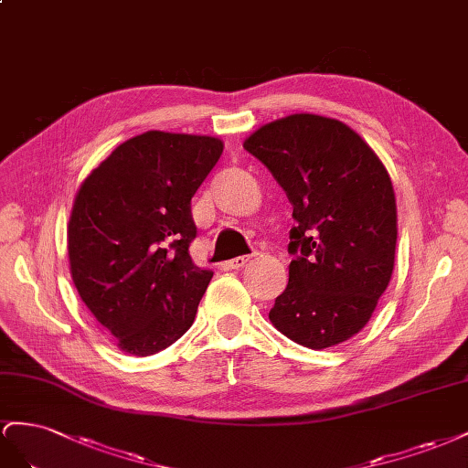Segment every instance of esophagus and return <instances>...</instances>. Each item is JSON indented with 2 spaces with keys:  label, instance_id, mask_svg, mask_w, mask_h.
I'll return each mask as SVG.
<instances>
[{
  "label": "esophagus",
  "instance_id": "esophagus-1",
  "mask_svg": "<svg viewBox=\"0 0 468 468\" xmlns=\"http://www.w3.org/2000/svg\"><path fill=\"white\" fill-rule=\"evenodd\" d=\"M249 261H250V257H249V255L231 259V261H227V262H225V269H227V271H239V269H243V266H245Z\"/></svg>",
  "mask_w": 468,
  "mask_h": 468
}]
</instances>
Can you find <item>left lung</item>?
Listing matches in <instances>:
<instances>
[{
    "label": "left lung",
    "mask_w": 468,
    "mask_h": 468,
    "mask_svg": "<svg viewBox=\"0 0 468 468\" xmlns=\"http://www.w3.org/2000/svg\"><path fill=\"white\" fill-rule=\"evenodd\" d=\"M282 186L290 229V280L269 314L308 349L351 339L388 288L396 252V197L375 151L337 119L296 113L245 141Z\"/></svg>",
    "instance_id": "left-lung-1"
}]
</instances>
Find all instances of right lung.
<instances>
[{"instance_id": "add662e5", "label": "right lung", "mask_w": 468, "mask_h": 468, "mask_svg": "<svg viewBox=\"0 0 468 468\" xmlns=\"http://www.w3.org/2000/svg\"><path fill=\"white\" fill-rule=\"evenodd\" d=\"M221 153L219 139L146 131L80 186L69 223L74 286L129 355L163 351L194 324L213 272L190 257L192 197Z\"/></svg>"}]
</instances>
